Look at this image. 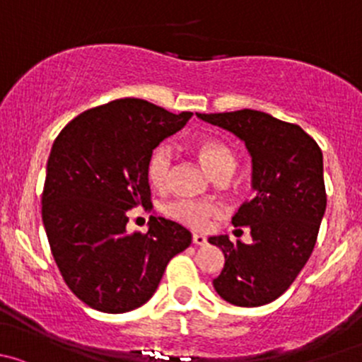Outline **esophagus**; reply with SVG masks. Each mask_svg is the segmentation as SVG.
<instances>
[{
  "label": "esophagus",
  "instance_id": "obj_1",
  "mask_svg": "<svg viewBox=\"0 0 362 362\" xmlns=\"http://www.w3.org/2000/svg\"><path fill=\"white\" fill-rule=\"evenodd\" d=\"M192 242L195 245H206L207 244V238L204 235H200V233H195V235L192 237Z\"/></svg>",
  "mask_w": 362,
  "mask_h": 362
}]
</instances>
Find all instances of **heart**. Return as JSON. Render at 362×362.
Returning <instances> with one entry per match:
<instances>
[{
  "instance_id": "1",
  "label": "heart",
  "mask_w": 362,
  "mask_h": 362,
  "mask_svg": "<svg viewBox=\"0 0 362 362\" xmlns=\"http://www.w3.org/2000/svg\"><path fill=\"white\" fill-rule=\"evenodd\" d=\"M197 158L214 180H226L235 169V155L232 148L216 137H204L193 144ZM173 170V153L167 144H158L150 153L146 163V177L156 189H165ZM163 214L188 228L207 230L212 221L221 216V209L214 204L176 200L163 207Z\"/></svg>"
}]
</instances>
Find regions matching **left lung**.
<instances>
[{"mask_svg":"<svg viewBox=\"0 0 362 362\" xmlns=\"http://www.w3.org/2000/svg\"><path fill=\"white\" fill-rule=\"evenodd\" d=\"M197 117L235 134L252 162L255 195L232 218L233 226H249L252 244L209 238L225 255L212 284L228 303L262 307L288 291L314 251L326 211L322 151L300 125L263 111Z\"/></svg>","mask_w":362,"mask_h":362,"instance_id":"8db88e82","label":"left lung"}]
</instances>
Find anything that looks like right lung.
Listing matches in <instances>:
<instances>
[{
  "instance_id": "right-lung-1",
  "label": "right lung",
  "mask_w": 362,
  "mask_h": 362,
  "mask_svg": "<svg viewBox=\"0 0 362 362\" xmlns=\"http://www.w3.org/2000/svg\"><path fill=\"white\" fill-rule=\"evenodd\" d=\"M143 99H117L71 120L47 163L42 218L68 288L88 307L124 314L146 303L167 263L192 244L180 223L153 218L146 233H127V211L150 206V153L186 125Z\"/></svg>"
}]
</instances>
